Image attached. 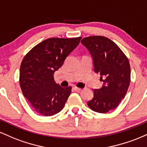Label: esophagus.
<instances>
[{
  "label": "esophagus",
  "mask_w": 147,
  "mask_h": 147,
  "mask_svg": "<svg viewBox=\"0 0 147 147\" xmlns=\"http://www.w3.org/2000/svg\"><path fill=\"white\" fill-rule=\"evenodd\" d=\"M73 90L76 91V92H79V91L82 90V89L80 88H77V87H74L73 88Z\"/></svg>",
  "instance_id": "34e87169"
}]
</instances>
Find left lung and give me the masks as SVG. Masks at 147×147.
<instances>
[{
  "label": "left lung",
  "mask_w": 147,
  "mask_h": 147,
  "mask_svg": "<svg viewBox=\"0 0 147 147\" xmlns=\"http://www.w3.org/2000/svg\"><path fill=\"white\" fill-rule=\"evenodd\" d=\"M81 43L92 57L94 70L100 75L102 87L93 90V98L88 102L91 110L105 113L113 110L125 97L131 82L129 59L113 41L105 36L84 38Z\"/></svg>",
  "instance_id": "1"
}]
</instances>
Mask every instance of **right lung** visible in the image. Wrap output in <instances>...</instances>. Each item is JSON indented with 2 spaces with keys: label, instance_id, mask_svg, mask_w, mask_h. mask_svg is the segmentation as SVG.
<instances>
[{
  "label": "right lung",
  "instance_id": "obj_1",
  "mask_svg": "<svg viewBox=\"0 0 147 147\" xmlns=\"http://www.w3.org/2000/svg\"><path fill=\"white\" fill-rule=\"evenodd\" d=\"M81 38H48L34 47L23 58L20 86L36 113L52 116L63 109L72 87L60 86L54 80V73L63 65Z\"/></svg>",
  "mask_w": 147,
  "mask_h": 147
}]
</instances>
